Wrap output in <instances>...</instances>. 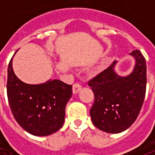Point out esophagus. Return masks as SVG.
Masks as SVG:
<instances>
[{
  "label": "esophagus",
  "instance_id": "34e87169",
  "mask_svg": "<svg viewBox=\"0 0 155 155\" xmlns=\"http://www.w3.org/2000/svg\"><path fill=\"white\" fill-rule=\"evenodd\" d=\"M81 89V85L79 83H74L73 84V88H72V91H73V93L74 94H76L78 91H80Z\"/></svg>",
  "mask_w": 155,
  "mask_h": 155
}]
</instances>
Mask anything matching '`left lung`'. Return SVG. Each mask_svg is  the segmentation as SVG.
<instances>
[{
    "mask_svg": "<svg viewBox=\"0 0 155 155\" xmlns=\"http://www.w3.org/2000/svg\"><path fill=\"white\" fill-rule=\"evenodd\" d=\"M131 54L136 60L134 71L120 77L110 66L88 82L94 95L91 109L92 122L106 133H120L135 121L143 105L146 92V62L139 50Z\"/></svg>",
    "mask_w": 155,
    "mask_h": 155,
    "instance_id": "obj_1",
    "label": "left lung"
}]
</instances>
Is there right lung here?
<instances>
[{"mask_svg":"<svg viewBox=\"0 0 155 155\" xmlns=\"http://www.w3.org/2000/svg\"><path fill=\"white\" fill-rule=\"evenodd\" d=\"M6 92L16 122L33 135L46 136L63 125L72 85L59 80L41 84H25L14 73L12 58L7 70Z\"/></svg>","mask_w":155,"mask_h":155,"instance_id":"right-lung-1","label":"right lung"}]
</instances>
